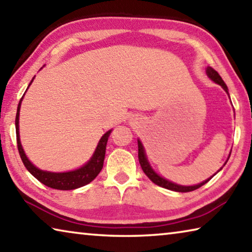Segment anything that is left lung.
Wrapping results in <instances>:
<instances>
[{"instance_id": "left-lung-1", "label": "left lung", "mask_w": 252, "mask_h": 252, "mask_svg": "<svg viewBox=\"0 0 252 252\" xmlns=\"http://www.w3.org/2000/svg\"><path fill=\"white\" fill-rule=\"evenodd\" d=\"M206 72H207V75L209 76V78H210L212 81H215L216 83H218L219 85H221V87L223 88V90L228 93L227 85H225V83L223 82V80L221 79V76L219 75L218 72H217L216 70H213L211 66H208ZM228 94H229V93H228ZM138 151H139L138 152V157H139L140 165H141L143 172L147 174V177L150 179V180L153 183H156V185H158L159 187L165 188V189H169V190H172V191H177V192H190V191L197 190V189H199L200 187H202L203 185H206V183L209 180H210V179L216 174L215 173L211 178H209V179H207V180H204L203 182L199 183V185H195V186H180V185H177V183H173L171 181L167 180V179L160 177L159 174L153 171V169L151 168V165L149 164L148 159H147V157H146V152H144V148H143L142 143H141V141H140V140H138ZM228 160H229V158H228ZM227 161H225V163H227ZM221 169H222V168H221ZM220 170H219V171H220Z\"/></svg>"}]
</instances>
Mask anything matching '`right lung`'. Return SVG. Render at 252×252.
<instances>
[{
  "instance_id": "right-lung-1",
  "label": "right lung",
  "mask_w": 252,
  "mask_h": 252,
  "mask_svg": "<svg viewBox=\"0 0 252 252\" xmlns=\"http://www.w3.org/2000/svg\"><path fill=\"white\" fill-rule=\"evenodd\" d=\"M33 79L31 82H30L29 87L33 82ZM23 96L21 97L18 105V111H16L15 130H16V142H18L20 157L21 159H22V162L25 165V168L28 169V171L31 173L34 178H36L41 183H43V185H45L46 187H50L52 188V189H57V190L78 189V188L83 187L85 185H88V183H90L92 180H94L95 177L100 173L102 168H103L106 142H108L109 135L112 130H109L108 132H105V133L102 135V138L100 139L99 143H97V147L95 149L94 153H93L92 158L83 165V167L69 172L43 171V170H40L39 168H36L35 165H34L32 162L28 159V157L25 156L22 146H21L20 133H19V118H20V108H21V103H22Z\"/></svg>"
}]
</instances>
